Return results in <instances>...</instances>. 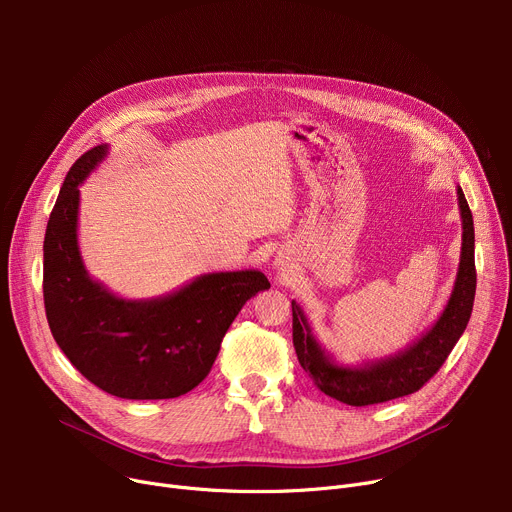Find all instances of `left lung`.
Returning <instances> with one entry per match:
<instances>
[{"mask_svg": "<svg viewBox=\"0 0 512 512\" xmlns=\"http://www.w3.org/2000/svg\"><path fill=\"white\" fill-rule=\"evenodd\" d=\"M456 197L463 220V245L450 299L436 324L396 355L361 365L338 363L315 338L303 307L292 301L294 351L321 392L351 407L378 405L417 392L442 367L469 324L477 284L473 215L461 186L456 188Z\"/></svg>", "mask_w": 512, "mask_h": 512, "instance_id": "8db88e82", "label": "left lung"}]
</instances>
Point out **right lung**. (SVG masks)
I'll return each instance as SVG.
<instances>
[{
    "label": "right lung",
    "mask_w": 512,
    "mask_h": 512,
    "mask_svg": "<svg viewBox=\"0 0 512 512\" xmlns=\"http://www.w3.org/2000/svg\"><path fill=\"white\" fill-rule=\"evenodd\" d=\"M107 145L80 155L60 188L43 240V299L53 338L103 392L128 400L176 398L199 386L234 317L270 288L259 270L203 274L155 299H122L87 272L78 249L80 184Z\"/></svg>",
    "instance_id": "add662e5"
}]
</instances>
